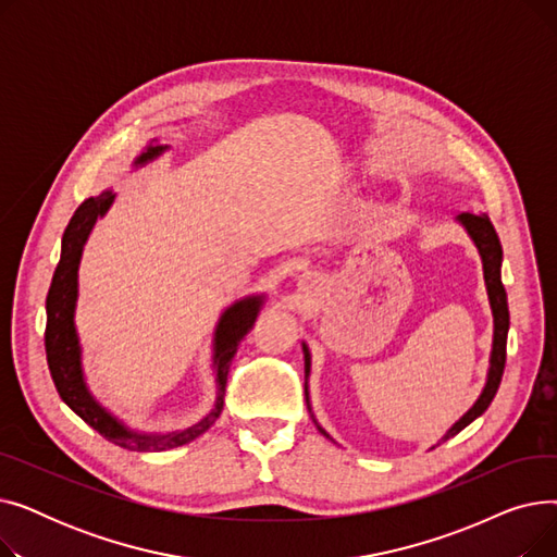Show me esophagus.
Wrapping results in <instances>:
<instances>
[{
	"mask_svg": "<svg viewBox=\"0 0 557 557\" xmlns=\"http://www.w3.org/2000/svg\"><path fill=\"white\" fill-rule=\"evenodd\" d=\"M315 284H318V280H315L311 273L302 275V280H300V286H302V288H313Z\"/></svg>",
	"mask_w": 557,
	"mask_h": 557,
	"instance_id": "1",
	"label": "esophagus"
}]
</instances>
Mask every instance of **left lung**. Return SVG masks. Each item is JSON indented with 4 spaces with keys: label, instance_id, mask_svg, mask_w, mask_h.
<instances>
[{
    "label": "left lung",
    "instance_id": "left-lung-1",
    "mask_svg": "<svg viewBox=\"0 0 557 557\" xmlns=\"http://www.w3.org/2000/svg\"><path fill=\"white\" fill-rule=\"evenodd\" d=\"M458 221L470 232V237L474 239L481 257H483V273H485V284H487V296H490V305H492V313H494V343H492V357H490V372H487V384L481 393V397L476 399V404L467 411L443 437V443L454 437L456 433H460L467 424H472L479 416H483L487 411V406L492 404L496 391H499L502 376H504V368H506V341H508V327H510V313H508V298H506V288L502 284V244L499 237H496V230L490 221L487 214H476V212H462L458 216ZM305 349V376H309V349L307 345H302ZM305 395H307V386H305ZM309 408V401H307ZM320 429V426H318ZM320 433L327 435L323 429ZM330 437V435H327Z\"/></svg>",
    "mask_w": 557,
    "mask_h": 557
}]
</instances>
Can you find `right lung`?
<instances>
[{"label": "right lung", "instance_id": "add662e5", "mask_svg": "<svg viewBox=\"0 0 557 557\" xmlns=\"http://www.w3.org/2000/svg\"><path fill=\"white\" fill-rule=\"evenodd\" d=\"M164 151V146H149V151L141 153L135 164H144L153 160ZM114 200L112 191H103L97 198H87L81 208L74 212L65 234H63V252L58 261L49 294H47V330H45V349H47V363L49 372L55 384L58 395L72 408V411L99 431L108 443L120 445L131 451H164L191 443L194 437L208 431L223 411L225 399V384L227 372L232 366L234 355L242 338L252 330L257 311L261 307V298H246L237 305H232L223 315L216 327V352H214V368H216V404L214 411L202 418L198 424L175 431L166 435H139L128 431L124 424L116 422L108 411L95 401V397L87 391L81 372V347L78 336L74 330V305H76V273L78 261L83 252V244L90 234L97 216H103Z\"/></svg>", "mask_w": 557, "mask_h": 557}]
</instances>
